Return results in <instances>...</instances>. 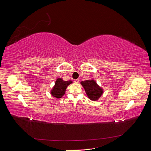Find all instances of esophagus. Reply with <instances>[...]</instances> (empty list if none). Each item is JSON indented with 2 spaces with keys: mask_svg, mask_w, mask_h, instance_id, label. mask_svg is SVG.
Here are the masks:
<instances>
[{
  "mask_svg": "<svg viewBox=\"0 0 151 151\" xmlns=\"http://www.w3.org/2000/svg\"><path fill=\"white\" fill-rule=\"evenodd\" d=\"M74 82H75V83H79V79H75V80H74Z\"/></svg>",
  "mask_w": 151,
  "mask_h": 151,
  "instance_id": "1",
  "label": "esophagus"
}]
</instances>
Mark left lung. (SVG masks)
<instances>
[{"label": "left lung", "mask_w": 151, "mask_h": 151, "mask_svg": "<svg viewBox=\"0 0 151 151\" xmlns=\"http://www.w3.org/2000/svg\"><path fill=\"white\" fill-rule=\"evenodd\" d=\"M81 84L85 89L87 96L93 101H97L103 93V89L93 79L82 81Z\"/></svg>", "instance_id": "obj_1"}]
</instances>
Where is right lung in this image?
<instances>
[{
    "mask_svg": "<svg viewBox=\"0 0 151 151\" xmlns=\"http://www.w3.org/2000/svg\"><path fill=\"white\" fill-rule=\"evenodd\" d=\"M71 83H72L71 81H64L61 78H58L50 93L55 98H60L64 95L67 86Z\"/></svg>",
    "mask_w": 151,
    "mask_h": 151,
    "instance_id": "add662e5",
    "label": "right lung"
}]
</instances>
